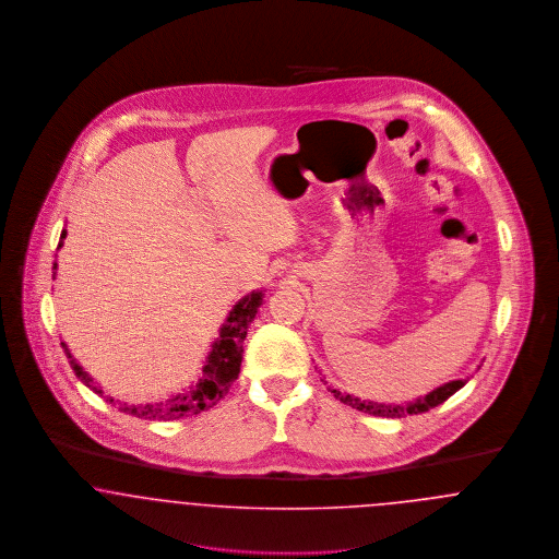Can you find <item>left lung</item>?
I'll return each mask as SVG.
<instances>
[{
  "mask_svg": "<svg viewBox=\"0 0 559 559\" xmlns=\"http://www.w3.org/2000/svg\"><path fill=\"white\" fill-rule=\"evenodd\" d=\"M469 379H456V381H449L440 388H436L433 392L426 394L424 399L413 400V402H404V404H392V402H372V400H360L349 396V394H342L340 390H331V394L340 402H344L347 406L369 413L374 417H388V419H402L408 415H419V413H427L429 408L442 404L444 400L451 399L454 392H459Z\"/></svg>",
  "mask_w": 559,
  "mask_h": 559,
  "instance_id": "obj_1",
  "label": "left lung"
}]
</instances>
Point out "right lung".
I'll use <instances>...</instances> for the list:
<instances>
[{
  "mask_svg": "<svg viewBox=\"0 0 559 559\" xmlns=\"http://www.w3.org/2000/svg\"><path fill=\"white\" fill-rule=\"evenodd\" d=\"M67 237V230H62L58 249L62 247V239ZM56 270V264H53ZM56 274V272H53ZM264 293L253 292L245 295L239 304L230 310L228 319L219 329V337L212 344V352L205 360V367L201 371V377L197 383L188 385V390L171 396V399L160 400V402H146V404H126L117 402L119 411L133 415L138 419H151V421H174L182 417H192L199 415L207 408L215 406L219 400L224 399L233 385V381L239 377L240 360H242V342L247 337V329L251 320L255 319L258 308L262 306ZM64 354L71 362V369L80 377L81 381L94 390L96 394H105L100 388L94 385V379L83 371L80 362L71 356V349L67 344H62ZM107 402H115V399L105 396Z\"/></svg>",
  "mask_w": 559,
  "mask_h": 559,
  "instance_id": "obj_1",
  "label": "right lung"
}]
</instances>
